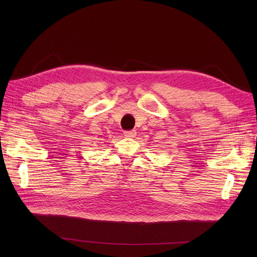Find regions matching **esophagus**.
<instances>
[{
    "instance_id": "34e87169",
    "label": "esophagus",
    "mask_w": 257,
    "mask_h": 257,
    "mask_svg": "<svg viewBox=\"0 0 257 257\" xmlns=\"http://www.w3.org/2000/svg\"><path fill=\"white\" fill-rule=\"evenodd\" d=\"M136 131L132 130V131H125L124 132V136L125 137H135L136 136Z\"/></svg>"
}]
</instances>
